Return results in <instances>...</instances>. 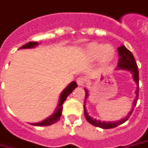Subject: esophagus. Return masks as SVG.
<instances>
[{"label":"esophagus","instance_id":"obj_1","mask_svg":"<svg viewBox=\"0 0 148 148\" xmlns=\"http://www.w3.org/2000/svg\"><path fill=\"white\" fill-rule=\"evenodd\" d=\"M85 82H86V80H85V78L84 77H78L77 79V83L78 86H84V84H85Z\"/></svg>","mask_w":148,"mask_h":148}]
</instances>
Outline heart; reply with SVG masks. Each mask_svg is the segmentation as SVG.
I'll return each mask as SVG.
<instances>
[{
  "mask_svg": "<svg viewBox=\"0 0 148 148\" xmlns=\"http://www.w3.org/2000/svg\"><path fill=\"white\" fill-rule=\"evenodd\" d=\"M85 53L90 60H100L102 63H109L115 57V50L110 45L90 43L86 47Z\"/></svg>",
  "mask_w": 148,
  "mask_h": 148,
  "instance_id": "1",
  "label": "heart"
}]
</instances>
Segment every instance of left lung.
Wrapping results in <instances>:
<instances>
[{"mask_svg":"<svg viewBox=\"0 0 148 148\" xmlns=\"http://www.w3.org/2000/svg\"><path fill=\"white\" fill-rule=\"evenodd\" d=\"M118 53L119 56V58L118 61V64H117V67L115 70H123V71H128L131 73L134 82L136 83L137 85V89L135 90V99L134 100V104H133V108L131 109V110L128 112V115L125 116L122 119L119 120V121H101L99 119H94L93 117L89 115L86 107V99L89 97V90L85 88V91H86V97H85V102H84V114H85V117L86 119V120L88 121L90 123L93 124L94 126L99 127L101 128H105V129H108V128H115L117 126L122 124L123 123H125L128 119V118L132 114L133 111H134V107L136 106L137 101H138V90H139V72L138 70V66L135 62V58H134L133 53L128 50L124 45H121L118 48Z\"/></svg>","mask_w":148,"mask_h":148,"instance_id":"8db88e82","label":"left lung"}]
</instances>
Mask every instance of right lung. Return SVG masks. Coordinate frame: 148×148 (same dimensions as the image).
Segmentation results:
<instances>
[{
  "label": "right lung",
  "instance_id": "obj_1",
  "mask_svg": "<svg viewBox=\"0 0 148 148\" xmlns=\"http://www.w3.org/2000/svg\"><path fill=\"white\" fill-rule=\"evenodd\" d=\"M39 43L38 42H29V43H26L25 45H23L22 47H20V49H34L35 47L38 46ZM77 87V84L76 82H71L66 87L60 95L59 100H58V104L57 105V108L55 109V110L53 113V114H51L50 116L48 117L47 119H45L44 120L38 123H32L30 124L34 125V126H49L51 124H53L54 123L58 122L60 119V117L62 115V104L64 103V101L66 99V97L71 94L73 91V90Z\"/></svg>",
  "mask_w": 148,
  "mask_h": 148
}]
</instances>
